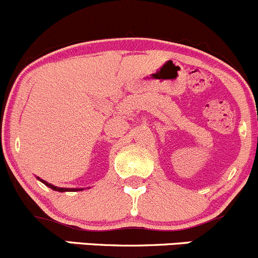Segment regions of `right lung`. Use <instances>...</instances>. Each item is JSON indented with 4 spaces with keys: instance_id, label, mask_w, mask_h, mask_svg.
I'll list each match as a JSON object with an SVG mask.
<instances>
[{
    "instance_id": "obj_1",
    "label": "right lung",
    "mask_w": 258,
    "mask_h": 258,
    "mask_svg": "<svg viewBox=\"0 0 258 258\" xmlns=\"http://www.w3.org/2000/svg\"><path fill=\"white\" fill-rule=\"evenodd\" d=\"M41 181H42V179H41ZM43 183L46 184V186H48V187H51L52 189H53V191H58V192H64V191H79V189H70V188H61V187H56V186H53V184H49V183H47V182H45V181H42Z\"/></svg>"
}]
</instances>
